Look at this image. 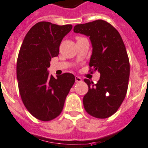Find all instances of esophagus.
Masks as SVG:
<instances>
[{"label": "esophagus", "instance_id": "obj_1", "mask_svg": "<svg viewBox=\"0 0 148 148\" xmlns=\"http://www.w3.org/2000/svg\"><path fill=\"white\" fill-rule=\"evenodd\" d=\"M75 81H76V82H81L82 81V79H81V77H78V76H76Z\"/></svg>", "mask_w": 148, "mask_h": 148}]
</instances>
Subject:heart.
<instances>
[{"mask_svg": "<svg viewBox=\"0 0 148 148\" xmlns=\"http://www.w3.org/2000/svg\"><path fill=\"white\" fill-rule=\"evenodd\" d=\"M81 38V37H79V38Z\"/></svg>", "mask_w": 148, "mask_h": 148, "instance_id": "b5f03b06", "label": "heart"}]
</instances>
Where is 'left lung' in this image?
<instances>
[{"mask_svg":"<svg viewBox=\"0 0 148 148\" xmlns=\"http://www.w3.org/2000/svg\"><path fill=\"white\" fill-rule=\"evenodd\" d=\"M76 34L89 37L92 46L89 66L100 73L97 84L87 79L89 90L83 104L88 114L104 119L115 113L126 96L130 62L126 48L118 31L103 20L74 26Z\"/></svg>","mask_w":148,"mask_h":148,"instance_id":"left-lung-1","label":"left lung"}]
</instances>
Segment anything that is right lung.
<instances>
[{
	"label": "right lung",
	"mask_w": 148,
	"mask_h": 148,
	"mask_svg": "<svg viewBox=\"0 0 148 148\" xmlns=\"http://www.w3.org/2000/svg\"><path fill=\"white\" fill-rule=\"evenodd\" d=\"M71 28V25L38 22L28 31L20 49L16 73L21 97L28 111L41 121L60 114L75 82L72 74L54 78L48 71L51 59L59 55L61 42Z\"/></svg>",
	"instance_id": "obj_1"
}]
</instances>
